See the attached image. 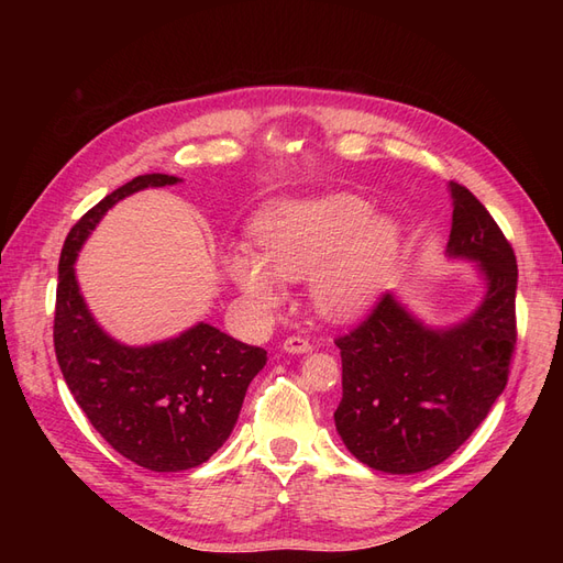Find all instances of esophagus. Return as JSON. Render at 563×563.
Segmentation results:
<instances>
[{
	"mask_svg": "<svg viewBox=\"0 0 563 563\" xmlns=\"http://www.w3.org/2000/svg\"><path fill=\"white\" fill-rule=\"evenodd\" d=\"M282 347L286 352H291V354H305V352L312 350V343H310L308 338H302V335H291V338L284 340Z\"/></svg>",
	"mask_w": 563,
	"mask_h": 563,
	"instance_id": "esophagus-1",
	"label": "esophagus"
}]
</instances>
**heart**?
<instances>
[{"instance_id": "1", "label": "heart", "mask_w": 563, "mask_h": 563, "mask_svg": "<svg viewBox=\"0 0 563 563\" xmlns=\"http://www.w3.org/2000/svg\"><path fill=\"white\" fill-rule=\"evenodd\" d=\"M255 246L232 251L230 279L263 305L279 300L282 282L312 277L319 314L345 321L362 314L378 296L399 251V230L389 218H373V207L354 195L288 201L255 223Z\"/></svg>"}]
</instances>
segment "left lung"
<instances>
[{
	"label": "left lung",
	"instance_id": "obj_1",
	"mask_svg": "<svg viewBox=\"0 0 563 563\" xmlns=\"http://www.w3.org/2000/svg\"><path fill=\"white\" fill-rule=\"evenodd\" d=\"M449 255L479 263L488 291L472 317L430 329L391 294L335 338L343 399L335 428L350 453L389 474L424 472L479 428L507 385L517 345V258L512 244L465 185L451 180Z\"/></svg>",
	"mask_w": 563,
	"mask_h": 563
}]
</instances>
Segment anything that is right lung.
Instances as JSON below:
<instances>
[{
	"label": "right lung",
	"instance_id": "obj_1",
	"mask_svg": "<svg viewBox=\"0 0 563 563\" xmlns=\"http://www.w3.org/2000/svg\"><path fill=\"white\" fill-rule=\"evenodd\" d=\"M147 174L100 199L67 234L58 263L54 347L75 401L108 444L152 472L197 467L225 444L249 383L267 362L263 347L240 343L211 323L147 347L117 343L91 317L75 261L103 213L145 187L176 185Z\"/></svg>",
	"mask_w": 563,
	"mask_h": 563
}]
</instances>
